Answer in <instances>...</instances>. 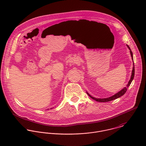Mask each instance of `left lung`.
Instances as JSON below:
<instances>
[{
	"label": "left lung",
	"mask_w": 146,
	"mask_h": 146,
	"mask_svg": "<svg viewBox=\"0 0 146 146\" xmlns=\"http://www.w3.org/2000/svg\"><path fill=\"white\" fill-rule=\"evenodd\" d=\"M126 46H127V48L130 50V55H131V58H132V60H133V56L132 51H131L130 48L129 47V46L127 44H126ZM134 73H135V69H134V62H133V70H132L131 76V77H130V80H129V82H128L127 85H126V87L123 88V89H122L121 91H119V92H118L116 93V94H115L114 95H113V96H111V97H109V98H103V99L95 98H94V97L92 96L91 95H90L88 93V92H87V94L88 95V96H89L91 98H92V99H94V100H96V102H110V101H112V100H113L116 99L117 98H118L121 97V96L125 94V92H126V91H127V88H128L129 87L130 85L131 84V83L132 81H133V79H134Z\"/></svg>",
	"instance_id": "8db88e82"
}]
</instances>
